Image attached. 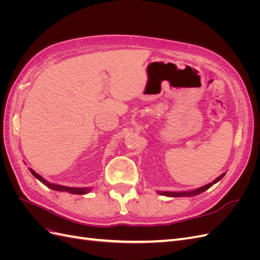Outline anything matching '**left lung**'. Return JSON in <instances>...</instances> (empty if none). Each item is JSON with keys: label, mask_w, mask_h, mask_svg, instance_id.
Masks as SVG:
<instances>
[{"label": "left lung", "mask_w": 260, "mask_h": 260, "mask_svg": "<svg viewBox=\"0 0 260 260\" xmlns=\"http://www.w3.org/2000/svg\"><path fill=\"white\" fill-rule=\"evenodd\" d=\"M225 175V172L224 174H222L221 176L220 177H218L216 180H214L212 181L211 183H208V184H206V185H204V186H202V187H199V188H196V190H192V191H187V192H158L159 194H161V195H166V196H171V198H180V196H187V198H191V196H195V195H199V194H201V193H203L204 191H206V190H208V188L211 186V185H214L215 183H217L218 181L220 180V179H222L223 178V176Z\"/></svg>", "instance_id": "8db88e82"}]
</instances>
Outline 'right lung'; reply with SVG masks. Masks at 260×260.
I'll return each instance as SVG.
<instances>
[{"label":"right lung","mask_w":260,"mask_h":260,"mask_svg":"<svg viewBox=\"0 0 260 260\" xmlns=\"http://www.w3.org/2000/svg\"><path fill=\"white\" fill-rule=\"evenodd\" d=\"M30 172L39 181H41V182L46 185L48 187L52 188V190L55 191H60V192H68V193H72V194H85V193H89L91 191V188L89 187H68V186H64V185H59V184H53L50 183L46 181L45 179H43L40 175H38L36 171H34L32 169L30 168Z\"/></svg>","instance_id":"1"}]
</instances>
